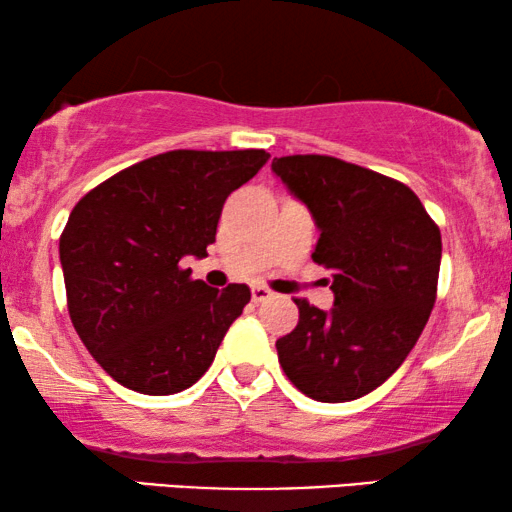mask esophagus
I'll list each match as a JSON object with an SVG mask.
<instances>
[{
  "mask_svg": "<svg viewBox=\"0 0 512 512\" xmlns=\"http://www.w3.org/2000/svg\"><path fill=\"white\" fill-rule=\"evenodd\" d=\"M270 298H272V291L265 289V286H254V289H251V300H254V303H263V300H270Z\"/></svg>",
  "mask_w": 512,
  "mask_h": 512,
  "instance_id": "1",
  "label": "esophagus"
}]
</instances>
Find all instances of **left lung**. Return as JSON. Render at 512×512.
Masks as SVG:
<instances>
[{"label":"left lung","instance_id":"8db88e82","mask_svg":"<svg viewBox=\"0 0 512 512\" xmlns=\"http://www.w3.org/2000/svg\"><path fill=\"white\" fill-rule=\"evenodd\" d=\"M272 172L319 228L314 263L331 270L333 307L296 298L298 326L277 340L305 396L345 403L396 373L436 303L440 230L401 181L331 156H284Z\"/></svg>","mask_w":512,"mask_h":512}]
</instances>
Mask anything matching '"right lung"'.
<instances>
[{
  "label": "right lung",
  "mask_w": 512,
  "mask_h": 512,
  "mask_svg": "<svg viewBox=\"0 0 512 512\" xmlns=\"http://www.w3.org/2000/svg\"><path fill=\"white\" fill-rule=\"evenodd\" d=\"M268 158L263 149L167 151L76 202L60 235L69 317L118 384L167 396L212 366L251 291L191 279L184 258L207 256L223 202Z\"/></svg>",
  "instance_id": "add662e5"
}]
</instances>
